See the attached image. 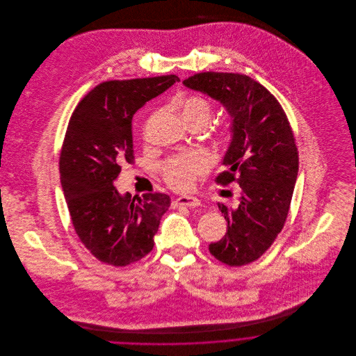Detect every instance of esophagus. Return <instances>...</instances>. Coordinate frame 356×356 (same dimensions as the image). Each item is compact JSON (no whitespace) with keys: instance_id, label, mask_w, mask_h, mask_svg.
<instances>
[{"instance_id":"1","label":"esophagus","mask_w":356,"mask_h":356,"mask_svg":"<svg viewBox=\"0 0 356 356\" xmlns=\"http://www.w3.org/2000/svg\"><path fill=\"white\" fill-rule=\"evenodd\" d=\"M174 207H189V208H195L202 205V202L197 197L193 196H184V197H178L177 200H174L172 203Z\"/></svg>"}]
</instances>
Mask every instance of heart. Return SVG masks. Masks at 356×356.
I'll list each match as a JSON object with an SVG mask.
<instances>
[{"mask_svg":"<svg viewBox=\"0 0 356 356\" xmlns=\"http://www.w3.org/2000/svg\"><path fill=\"white\" fill-rule=\"evenodd\" d=\"M179 113L186 124L203 123L207 126L212 109L209 102L199 96H189L178 105ZM208 168V161L200 153H191L168 160L164 167V178L167 184L177 191H188L195 185L199 175Z\"/></svg>","mask_w":356,"mask_h":356,"instance_id":"b5f03b06","label":"heart"}]
</instances>
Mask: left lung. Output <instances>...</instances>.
Segmentation results:
<instances>
[{"label":"left lung","mask_w":356,"mask_h":356,"mask_svg":"<svg viewBox=\"0 0 356 356\" xmlns=\"http://www.w3.org/2000/svg\"><path fill=\"white\" fill-rule=\"evenodd\" d=\"M219 102L230 116V143L218 182L236 181L238 203H218L227 220L225 237L209 252L229 266H244L264 254L282 230L292 200L299 156L288 118L277 99L241 74L202 72L182 82Z\"/></svg>","instance_id":"1"}]
</instances>
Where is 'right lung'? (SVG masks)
<instances>
[{"instance_id":"right-lung-1","label":"right lung","mask_w":356,"mask_h":356,"mask_svg":"<svg viewBox=\"0 0 356 356\" xmlns=\"http://www.w3.org/2000/svg\"><path fill=\"white\" fill-rule=\"evenodd\" d=\"M177 75L109 81L75 108L60 154V179L74 229L89 252L111 266L149 254L170 196L120 193L115 181L131 163V120L145 102L178 82Z\"/></svg>"}]
</instances>
